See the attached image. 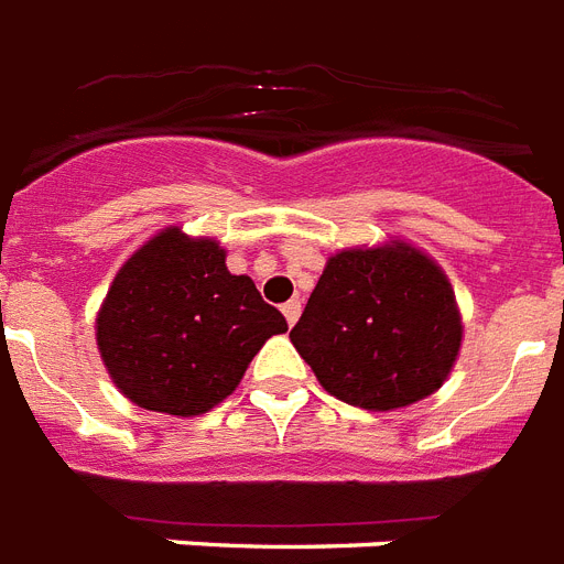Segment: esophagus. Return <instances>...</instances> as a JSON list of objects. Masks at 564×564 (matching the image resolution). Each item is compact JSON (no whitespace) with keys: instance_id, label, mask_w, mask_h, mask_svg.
Masks as SVG:
<instances>
[{"instance_id":"1","label":"esophagus","mask_w":564,"mask_h":564,"mask_svg":"<svg viewBox=\"0 0 564 564\" xmlns=\"http://www.w3.org/2000/svg\"><path fill=\"white\" fill-rule=\"evenodd\" d=\"M300 311H303V303H300V300H288V303L282 305V314H285L288 326H294L296 317H300Z\"/></svg>"}]
</instances>
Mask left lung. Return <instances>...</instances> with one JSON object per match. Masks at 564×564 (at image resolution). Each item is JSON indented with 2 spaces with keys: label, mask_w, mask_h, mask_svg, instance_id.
Listing matches in <instances>:
<instances>
[{
  "label": "left lung",
  "mask_w": 564,
  "mask_h": 564,
  "mask_svg": "<svg viewBox=\"0 0 564 564\" xmlns=\"http://www.w3.org/2000/svg\"><path fill=\"white\" fill-rule=\"evenodd\" d=\"M291 344L319 387L364 410H399L436 393L463 346L445 270L404 238L328 256Z\"/></svg>",
  "instance_id": "obj_1"
}]
</instances>
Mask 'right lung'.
<instances>
[{
	"label": "right lung",
	"mask_w": 564,
	"mask_h": 564,
	"mask_svg": "<svg viewBox=\"0 0 564 564\" xmlns=\"http://www.w3.org/2000/svg\"><path fill=\"white\" fill-rule=\"evenodd\" d=\"M288 332L250 276L227 270L209 236L165 227L119 268L96 317L112 384L133 404L200 416L245 378L264 340Z\"/></svg>",
	"instance_id": "right-lung-1"
}]
</instances>
